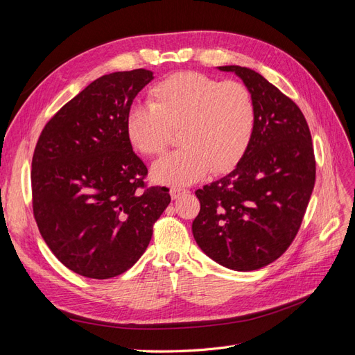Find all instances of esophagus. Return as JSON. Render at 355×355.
<instances>
[{"mask_svg":"<svg viewBox=\"0 0 355 355\" xmlns=\"http://www.w3.org/2000/svg\"><path fill=\"white\" fill-rule=\"evenodd\" d=\"M187 189L185 188H178V187H173L170 189V196H171V198L173 200H178V198H180L182 196H185L187 194Z\"/></svg>","mask_w":355,"mask_h":355,"instance_id":"esophagus-1","label":"esophagus"}]
</instances>
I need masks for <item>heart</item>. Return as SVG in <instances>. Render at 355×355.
Returning <instances> with one entry per match:
<instances>
[{
    "label": "heart",
    "mask_w": 355,
    "mask_h": 355,
    "mask_svg": "<svg viewBox=\"0 0 355 355\" xmlns=\"http://www.w3.org/2000/svg\"><path fill=\"white\" fill-rule=\"evenodd\" d=\"M256 102L239 81H220L198 72H180L149 92V106L127 114L125 132L136 151L161 155L179 130L178 151L161 158L153 176L161 184L184 187L237 166L254 135Z\"/></svg>",
    "instance_id": "1"
}]
</instances>
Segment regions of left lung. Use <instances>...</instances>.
<instances>
[{
  "label": "left lung",
  "mask_w": 355,
  "mask_h": 355,
  "mask_svg": "<svg viewBox=\"0 0 355 355\" xmlns=\"http://www.w3.org/2000/svg\"><path fill=\"white\" fill-rule=\"evenodd\" d=\"M257 111L249 149L230 175L197 189L192 234L200 249L234 271L278 259L293 243L315 184L309 127L299 106L253 69L230 65Z\"/></svg>",
  "instance_id": "left-lung-1"
}]
</instances>
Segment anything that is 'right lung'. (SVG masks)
I'll list each match as a JSON object with an SVG mask.
<instances>
[{"mask_svg": "<svg viewBox=\"0 0 355 355\" xmlns=\"http://www.w3.org/2000/svg\"><path fill=\"white\" fill-rule=\"evenodd\" d=\"M148 69L94 80L50 118L32 157V210L41 237L68 270L112 278L132 268L166 210V187H148V168L125 132Z\"/></svg>", "mask_w": 355, "mask_h": 355, "instance_id": "obj_1", "label": "right lung"}]
</instances>
